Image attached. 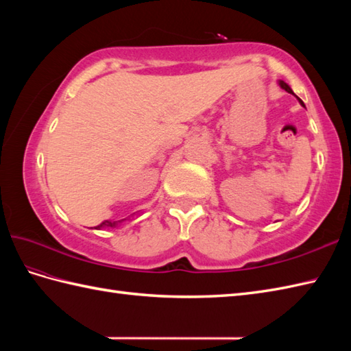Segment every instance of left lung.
I'll list each match as a JSON object with an SVG mask.
<instances>
[{
	"mask_svg": "<svg viewBox=\"0 0 351 351\" xmlns=\"http://www.w3.org/2000/svg\"><path fill=\"white\" fill-rule=\"evenodd\" d=\"M278 84H279V86H280V88H283V90H285V92H288V93H291V95H294V96H295V98H297V101H299V102H300V106H302V107H304V104H303V101H302V99L299 98V96H297V95H295V93L293 92V88H291V87H289V86H288V84L285 83V81H282V80H279V81H278ZM304 108H306V107H304Z\"/></svg>",
	"mask_w": 351,
	"mask_h": 351,
	"instance_id": "obj_1",
	"label": "left lung"
}]
</instances>
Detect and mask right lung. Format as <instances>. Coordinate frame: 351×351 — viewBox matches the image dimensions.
I'll list each match as a JSON object with an SVG mask.
<instances>
[{
	"instance_id": "add662e5",
	"label": "right lung",
	"mask_w": 351,
	"mask_h": 351,
	"mask_svg": "<svg viewBox=\"0 0 351 351\" xmlns=\"http://www.w3.org/2000/svg\"><path fill=\"white\" fill-rule=\"evenodd\" d=\"M123 220H106V221H102L101 225H98L96 226L95 229H106V228H110V229H114V228H117L119 225H121Z\"/></svg>"
}]
</instances>
